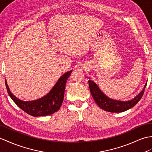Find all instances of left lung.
<instances>
[{
	"instance_id": "obj_1",
	"label": "left lung",
	"mask_w": 152,
	"mask_h": 152,
	"mask_svg": "<svg viewBox=\"0 0 152 152\" xmlns=\"http://www.w3.org/2000/svg\"><path fill=\"white\" fill-rule=\"evenodd\" d=\"M88 82H89L91 95L94 98L95 102L101 109H104L105 111L111 113H121L128 110L135 106L142 97L144 89H145L147 84V83H146L141 92L133 99L128 101H122L112 99L106 96L100 89L97 84L94 83L93 80L89 79Z\"/></svg>"
}]
</instances>
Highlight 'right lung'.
Instances as JSON below:
<instances>
[{"instance_id": "add662e5", "label": "right lung", "mask_w": 152, "mask_h": 152, "mask_svg": "<svg viewBox=\"0 0 152 152\" xmlns=\"http://www.w3.org/2000/svg\"><path fill=\"white\" fill-rule=\"evenodd\" d=\"M72 70L65 73L59 77L55 86L50 92L39 99L32 101H23L15 97L11 93L10 88L5 80L6 87L9 96L12 100L24 112L33 116H41L50 115L58 111L64 98V93L66 81L71 75Z\"/></svg>"}]
</instances>
